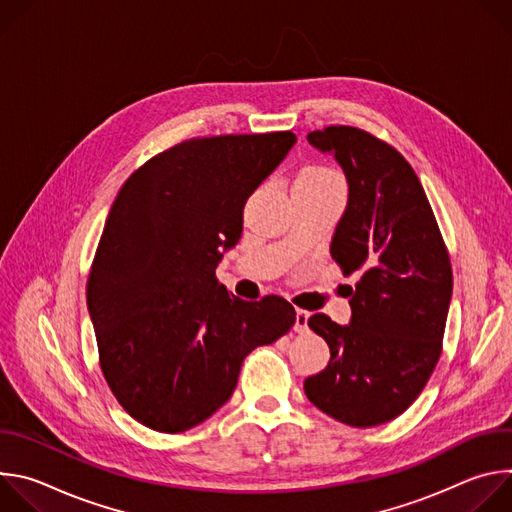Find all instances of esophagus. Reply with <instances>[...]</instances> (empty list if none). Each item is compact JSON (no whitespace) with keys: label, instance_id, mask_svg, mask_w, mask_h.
Masks as SVG:
<instances>
[{"label":"esophagus","instance_id":"esophagus-1","mask_svg":"<svg viewBox=\"0 0 512 512\" xmlns=\"http://www.w3.org/2000/svg\"><path fill=\"white\" fill-rule=\"evenodd\" d=\"M308 318H310V312H306V310H296V324H294V330H296L298 334L308 332Z\"/></svg>","mask_w":512,"mask_h":512}]
</instances>
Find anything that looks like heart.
<instances>
[{
	"label": "heart",
	"instance_id": "1",
	"mask_svg": "<svg viewBox=\"0 0 512 512\" xmlns=\"http://www.w3.org/2000/svg\"><path fill=\"white\" fill-rule=\"evenodd\" d=\"M306 182H312V184H332V186H340L338 182V176L328 170V168H308L304 170L298 178H296V184H306Z\"/></svg>",
	"mask_w": 512,
	"mask_h": 512
}]
</instances>
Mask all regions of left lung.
<instances>
[{
    "instance_id": "obj_1",
    "label": "left lung",
    "mask_w": 512,
    "mask_h": 512,
    "mask_svg": "<svg viewBox=\"0 0 512 512\" xmlns=\"http://www.w3.org/2000/svg\"><path fill=\"white\" fill-rule=\"evenodd\" d=\"M334 156L348 184L330 255L348 275L350 320L314 314L308 326L330 348L306 379V397L332 419L373 427L401 415L423 391L442 350L452 267L423 186L405 158L371 133L336 125L308 133Z\"/></svg>"
}]
</instances>
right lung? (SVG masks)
Listing matches in <instances>:
<instances>
[{"label":"right lung","instance_id":"add662e5","mask_svg":"<svg viewBox=\"0 0 512 512\" xmlns=\"http://www.w3.org/2000/svg\"><path fill=\"white\" fill-rule=\"evenodd\" d=\"M291 131L184 141L119 190L87 283L101 369L141 425L180 433L233 395L245 356L296 322L279 296L243 302L216 281L247 198L294 148Z\"/></svg>","mask_w":512,"mask_h":512}]
</instances>
